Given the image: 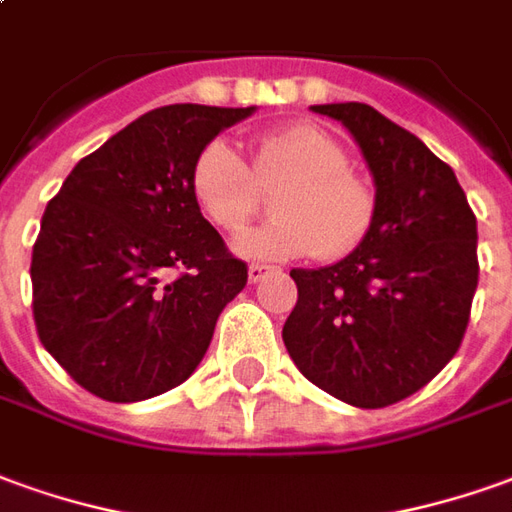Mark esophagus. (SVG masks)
<instances>
[{"label":"esophagus","mask_w":512,"mask_h":512,"mask_svg":"<svg viewBox=\"0 0 512 512\" xmlns=\"http://www.w3.org/2000/svg\"><path fill=\"white\" fill-rule=\"evenodd\" d=\"M268 271H271V268H268V266L252 263V266H249V282H260V280H263V277H268Z\"/></svg>","instance_id":"obj_1"}]
</instances>
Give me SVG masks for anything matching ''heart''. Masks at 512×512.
<instances>
[{
	"instance_id": "1",
	"label": "heart",
	"mask_w": 512,
	"mask_h": 512,
	"mask_svg": "<svg viewBox=\"0 0 512 512\" xmlns=\"http://www.w3.org/2000/svg\"><path fill=\"white\" fill-rule=\"evenodd\" d=\"M188 185L199 213L230 235L260 210V191H277L274 221L235 241L241 255L257 260H338L366 241L377 216V196L349 171L346 149L310 124L260 135L249 166L232 146L210 141L194 157Z\"/></svg>"
}]
</instances>
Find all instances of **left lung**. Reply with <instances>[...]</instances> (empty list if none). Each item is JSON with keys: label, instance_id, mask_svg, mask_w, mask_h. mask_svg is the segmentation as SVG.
Masks as SVG:
<instances>
[{"label": "left lung", "instance_id": "obj_1", "mask_svg": "<svg viewBox=\"0 0 512 512\" xmlns=\"http://www.w3.org/2000/svg\"><path fill=\"white\" fill-rule=\"evenodd\" d=\"M355 135L377 216L352 255L293 268L282 341L307 380L346 405L388 407L424 388L466 335L477 291V219L455 171L363 102L313 105Z\"/></svg>", "mask_w": 512, "mask_h": 512}]
</instances>
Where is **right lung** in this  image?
Here are the masks:
<instances>
[{
    "mask_svg": "<svg viewBox=\"0 0 512 512\" xmlns=\"http://www.w3.org/2000/svg\"><path fill=\"white\" fill-rule=\"evenodd\" d=\"M255 107L166 105L82 157L32 246V316L46 352L105 402L177 388L246 285L191 196V166ZM174 267L171 283L162 277Z\"/></svg>",
    "mask_w": 512,
    "mask_h": 512,
    "instance_id": "right-lung-1",
    "label": "right lung"
}]
</instances>
